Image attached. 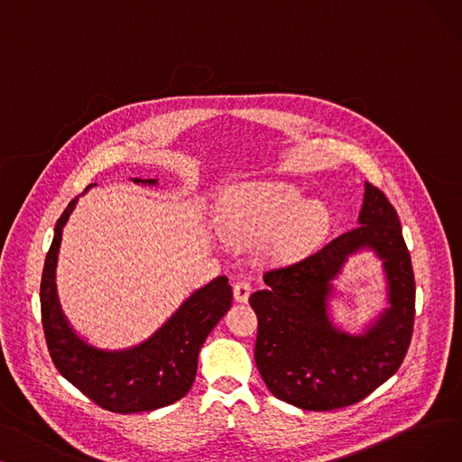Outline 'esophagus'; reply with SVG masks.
Listing matches in <instances>:
<instances>
[{"instance_id": "obj_1", "label": "esophagus", "mask_w": 462, "mask_h": 462, "mask_svg": "<svg viewBox=\"0 0 462 462\" xmlns=\"http://www.w3.org/2000/svg\"><path fill=\"white\" fill-rule=\"evenodd\" d=\"M250 293H252V286L246 281H238L233 284V295H235V301L238 303H246L250 300Z\"/></svg>"}]
</instances>
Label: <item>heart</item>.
I'll list each match as a JSON object with an SVG mask.
<instances>
[{
	"label": "heart",
	"instance_id": "obj_1",
	"mask_svg": "<svg viewBox=\"0 0 462 462\" xmlns=\"http://www.w3.org/2000/svg\"><path fill=\"white\" fill-rule=\"evenodd\" d=\"M216 226L227 241L255 246L267 238L273 262L301 260L329 235L334 214L324 200L279 181H246L227 188L216 202Z\"/></svg>",
	"mask_w": 462,
	"mask_h": 462
}]
</instances>
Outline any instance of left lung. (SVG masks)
<instances>
[{
	"instance_id": "left-lung-1",
	"label": "left lung",
	"mask_w": 462,
	"mask_h": 462,
	"mask_svg": "<svg viewBox=\"0 0 462 462\" xmlns=\"http://www.w3.org/2000/svg\"><path fill=\"white\" fill-rule=\"evenodd\" d=\"M355 229L284 269L269 271L250 295L257 315L255 364L267 389L295 408L329 411L356 403L391 379L411 341L415 279L394 207L364 183ZM382 263L385 305L360 332L333 322L335 281L355 254Z\"/></svg>"
}]
</instances>
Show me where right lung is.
<instances>
[{
	"label": "right lung",
	"mask_w": 462,
	"mask_h": 462,
	"mask_svg": "<svg viewBox=\"0 0 462 462\" xmlns=\"http://www.w3.org/2000/svg\"><path fill=\"white\" fill-rule=\"evenodd\" d=\"M136 186H159L157 178H131ZM97 186L90 183L85 193ZM83 193V195H85ZM73 199L54 226L45 257L40 301L51 358L64 379L100 408L140 413L164 408L186 396L197 375L199 350L233 301L227 276H216L191 291L153 334L125 348H102L79 336L64 315L57 291L62 231L76 208Z\"/></svg>",
	"instance_id": "1"
}]
</instances>
